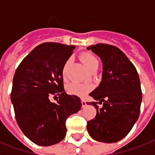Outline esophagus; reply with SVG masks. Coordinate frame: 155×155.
I'll return each mask as SVG.
<instances>
[{
  "instance_id": "obj_1",
  "label": "esophagus",
  "mask_w": 155,
  "mask_h": 155,
  "mask_svg": "<svg viewBox=\"0 0 155 155\" xmlns=\"http://www.w3.org/2000/svg\"><path fill=\"white\" fill-rule=\"evenodd\" d=\"M81 104H82V107H83V108L87 105V103H86V101H85L84 100H81Z\"/></svg>"
}]
</instances>
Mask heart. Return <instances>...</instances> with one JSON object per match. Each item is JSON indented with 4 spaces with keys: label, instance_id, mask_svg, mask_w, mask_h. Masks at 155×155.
Masks as SVG:
<instances>
[{
    "label": "heart",
    "instance_id": "heart-1",
    "mask_svg": "<svg viewBox=\"0 0 155 155\" xmlns=\"http://www.w3.org/2000/svg\"><path fill=\"white\" fill-rule=\"evenodd\" d=\"M81 60L84 65L87 67L89 70H92V68L99 65V62L97 57L91 53H83L80 56ZM71 62V58H69L64 64V67L63 68V78L66 77V70L68 66ZM92 88V86L88 84H81V83H71L68 85V92L69 94L75 95L78 97H84L87 92L91 91Z\"/></svg>",
    "mask_w": 155,
    "mask_h": 155
}]
</instances>
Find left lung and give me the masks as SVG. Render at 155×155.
I'll return each instance as SVG.
<instances>
[{
    "instance_id": "left-lung-1",
    "label": "left lung",
    "mask_w": 155,
    "mask_h": 155,
    "mask_svg": "<svg viewBox=\"0 0 155 155\" xmlns=\"http://www.w3.org/2000/svg\"><path fill=\"white\" fill-rule=\"evenodd\" d=\"M103 64L101 82L89 94L97 102H87L97 109L95 119L87 121L88 134L96 141L118 142L130 133L139 117L142 95L136 68L119 48L108 44L87 47Z\"/></svg>"
}]
</instances>
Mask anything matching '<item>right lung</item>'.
Returning a JSON list of instances; mask_svg holds the SVG:
<instances>
[{
	"mask_svg": "<svg viewBox=\"0 0 155 155\" xmlns=\"http://www.w3.org/2000/svg\"><path fill=\"white\" fill-rule=\"evenodd\" d=\"M75 47L57 42L38 45L13 76L11 101L16 120L23 134L38 146L61 142L67 132L66 120L82 106L80 97L63 89V68ZM51 94L59 97L57 103L49 101Z\"/></svg>",
	"mask_w": 155,
	"mask_h": 155,
	"instance_id": "1",
	"label": "right lung"
}]
</instances>
